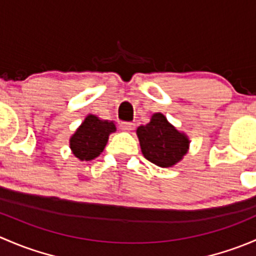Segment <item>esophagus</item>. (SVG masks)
<instances>
[{"mask_svg":"<svg viewBox=\"0 0 256 256\" xmlns=\"http://www.w3.org/2000/svg\"><path fill=\"white\" fill-rule=\"evenodd\" d=\"M120 128L122 131H132L135 128V124L134 122H128V121H124V122L120 124Z\"/></svg>","mask_w":256,"mask_h":256,"instance_id":"34e87169","label":"esophagus"}]
</instances>
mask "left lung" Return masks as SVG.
<instances>
[{
    "label": "left lung",
    "instance_id": "obj_1",
    "mask_svg": "<svg viewBox=\"0 0 256 256\" xmlns=\"http://www.w3.org/2000/svg\"><path fill=\"white\" fill-rule=\"evenodd\" d=\"M138 141L144 158L160 167H171L187 154V136L177 131L162 114L151 116L148 124L138 126Z\"/></svg>",
    "mask_w": 256,
    "mask_h": 256
}]
</instances>
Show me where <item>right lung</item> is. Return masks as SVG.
<instances>
[{"label":"right lung","instance_id":"add662e5","mask_svg":"<svg viewBox=\"0 0 256 256\" xmlns=\"http://www.w3.org/2000/svg\"><path fill=\"white\" fill-rule=\"evenodd\" d=\"M116 131L114 121L102 120L95 115L86 116L76 132L70 138V148L82 161H90L99 156L104 150L108 138Z\"/></svg>","mask_w":256,"mask_h":256}]
</instances>
